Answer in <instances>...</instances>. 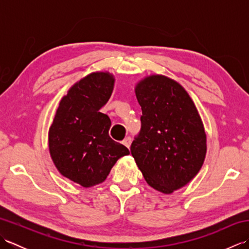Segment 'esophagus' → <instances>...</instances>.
Returning <instances> with one entry per match:
<instances>
[{
    "instance_id": "esophagus-1",
    "label": "esophagus",
    "mask_w": 249,
    "mask_h": 249,
    "mask_svg": "<svg viewBox=\"0 0 249 249\" xmlns=\"http://www.w3.org/2000/svg\"><path fill=\"white\" fill-rule=\"evenodd\" d=\"M130 143H131V138H130V137H126V138L123 140V144H124L125 146L129 147V146H130Z\"/></svg>"
}]
</instances>
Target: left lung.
<instances>
[{"label":"left lung","mask_w":249,"mask_h":249,"mask_svg":"<svg viewBox=\"0 0 249 249\" xmlns=\"http://www.w3.org/2000/svg\"><path fill=\"white\" fill-rule=\"evenodd\" d=\"M141 129L130 146L146 183L163 194L183 187L202 167L206 137L187 92L172 79L150 76L136 87Z\"/></svg>","instance_id":"obj_1"}]
</instances>
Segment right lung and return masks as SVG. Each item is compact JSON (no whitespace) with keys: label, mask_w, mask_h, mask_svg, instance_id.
<instances>
[{"label":"right lung","mask_w":249,"mask_h":249,"mask_svg":"<svg viewBox=\"0 0 249 249\" xmlns=\"http://www.w3.org/2000/svg\"><path fill=\"white\" fill-rule=\"evenodd\" d=\"M114 79L93 72L77 82L62 98L49 130V150L57 170L83 187L104 182L125 145L110 138L111 121L99 109L108 102Z\"/></svg>","instance_id":"add662e5"}]
</instances>
